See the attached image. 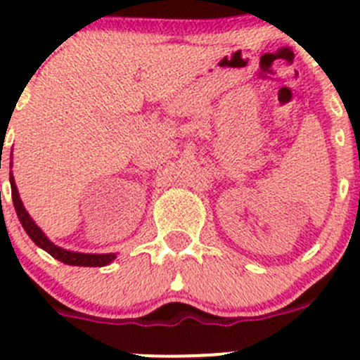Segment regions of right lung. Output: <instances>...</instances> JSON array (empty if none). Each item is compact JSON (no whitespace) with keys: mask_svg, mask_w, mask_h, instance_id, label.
<instances>
[{"mask_svg":"<svg viewBox=\"0 0 360 360\" xmlns=\"http://www.w3.org/2000/svg\"><path fill=\"white\" fill-rule=\"evenodd\" d=\"M10 184H12V200L13 207H15V212L19 216V221L22 223L25 233L31 237V240L36 245H39L41 249H45L50 256H53L56 259L63 261L66 264H72V266H104V264H110L115 259V254H82V252H71V250L60 249L57 245H53L49 238L45 237L41 230L36 226L34 221L29 217V214L25 212L22 202H20L19 191H17L15 181H13L12 174H10Z\"/></svg>","mask_w":360,"mask_h":360,"instance_id":"add662e5","label":"right lung"}]
</instances>
